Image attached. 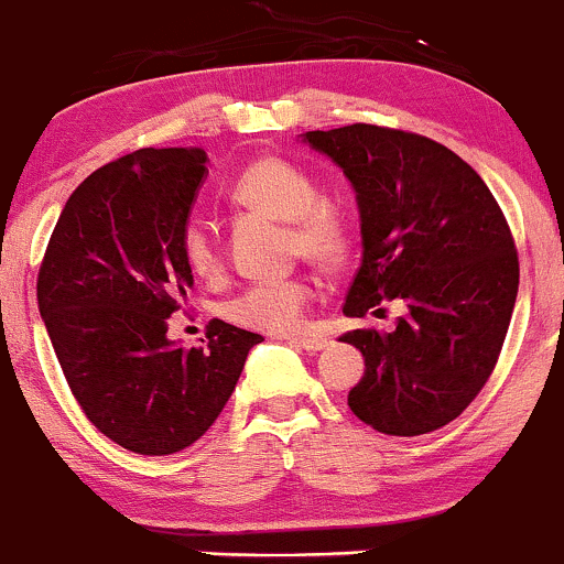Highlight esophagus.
Wrapping results in <instances>:
<instances>
[{
    "label": "esophagus",
    "mask_w": 564,
    "mask_h": 564,
    "mask_svg": "<svg viewBox=\"0 0 564 564\" xmlns=\"http://www.w3.org/2000/svg\"><path fill=\"white\" fill-rule=\"evenodd\" d=\"M289 341L294 347L307 349V352H321V349L332 345V339H326V336H296V339H289Z\"/></svg>",
    "instance_id": "esophagus-1"
}]
</instances>
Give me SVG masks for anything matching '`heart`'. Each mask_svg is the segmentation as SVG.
Returning <instances> with one entry per match:
<instances>
[{
  "label": "heart",
  "instance_id": "heart-1",
  "mask_svg": "<svg viewBox=\"0 0 564 564\" xmlns=\"http://www.w3.org/2000/svg\"><path fill=\"white\" fill-rule=\"evenodd\" d=\"M318 185L286 159L264 156L251 161L230 185V200L243 209L289 223L291 249L315 264H336L347 251V225L339 212L318 200ZM183 260L200 278L219 270L215 232L200 219L185 223L180 236ZM313 300V286L302 278L262 281L232 296L225 315L232 323L264 334H291L302 328Z\"/></svg>",
  "mask_w": 564,
  "mask_h": 564
}]
</instances>
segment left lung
<instances>
[{"mask_svg":"<svg viewBox=\"0 0 564 564\" xmlns=\"http://www.w3.org/2000/svg\"><path fill=\"white\" fill-rule=\"evenodd\" d=\"M302 140L358 200L364 257L345 315L405 307L390 334L339 336L366 360L347 405L384 435L435 432L482 390L514 313L520 262L503 212L467 161L422 134L349 124Z\"/></svg>","mask_w":564,"mask_h":564,"instance_id":"left-lung-1","label":"left lung"}]
</instances>
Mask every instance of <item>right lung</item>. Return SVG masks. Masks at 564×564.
I'll use <instances>...</instances> for the list:
<instances>
[{"label": "right lung", "mask_w": 564, "mask_h": 564, "mask_svg": "<svg viewBox=\"0 0 564 564\" xmlns=\"http://www.w3.org/2000/svg\"><path fill=\"white\" fill-rule=\"evenodd\" d=\"M200 148H140L70 193L36 300L76 403L106 437L170 456L215 424L262 336L212 321L180 347L170 321L193 289L180 236L206 177Z\"/></svg>", "instance_id": "obj_1"}]
</instances>
